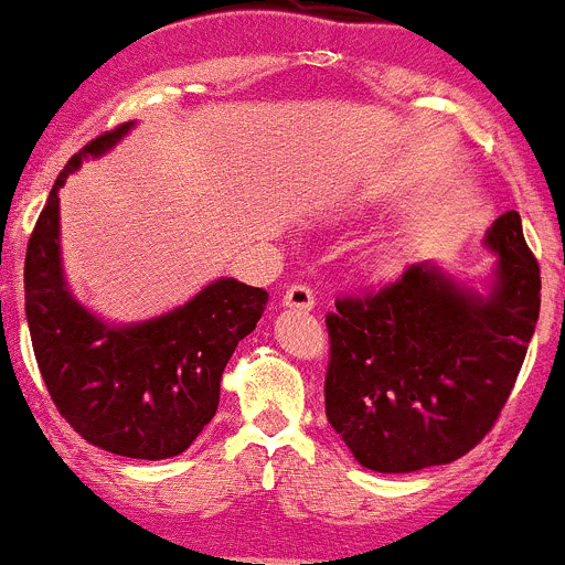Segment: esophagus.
I'll list each match as a JSON object with an SVG mask.
<instances>
[{"label": "esophagus", "instance_id": "34e87169", "mask_svg": "<svg viewBox=\"0 0 565 565\" xmlns=\"http://www.w3.org/2000/svg\"><path fill=\"white\" fill-rule=\"evenodd\" d=\"M317 299H313V291L308 286H291L282 294V308L291 310H313Z\"/></svg>", "mask_w": 565, "mask_h": 565}]
</instances>
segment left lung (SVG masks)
I'll use <instances>...</instances> for the list:
<instances>
[{
    "label": "left lung",
    "mask_w": 565,
    "mask_h": 565,
    "mask_svg": "<svg viewBox=\"0 0 565 565\" xmlns=\"http://www.w3.org/2000/svg\"><path fill=\"white\" fill-rule=\"evenodd\" d=\"M493 268L476 288L431 260L328 317L324 412L355 462L414 473L457 462L510 397L541 310V268L504 212L484 232Z\"/></svg>",
    "instance_id": "1"
}]
</instances>
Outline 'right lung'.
Masks as SVG:
<instances>
[{
  "instance_id": "right-lung-1",
  "label": "right lung",
  "mask_w": 565,
  "mask_h": 565,
  "mask_svg": "<svg viewBox=\"0 0 565 565\" xmlns=\"http://www.w3.org/2000/svg\"><path fill=\"white\" fill-rule=\"evenodd\" d=\"M134 126L92 139L55 179L24 257V313L61 417L108 454L170 459L188 451L218 412L221 375L237 341L260 322L268 294L218 277L179 308L131 324L100 319L72 294L61 260L58 190Z\"/></svg>"
}]
</instances>
